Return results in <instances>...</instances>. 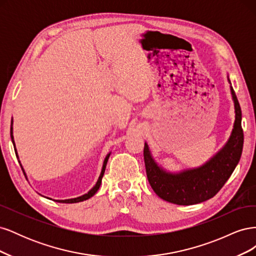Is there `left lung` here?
Returning <instances> with one entry per match:
<instances>
[{
    "mask_svg": "<svg viewBox=\"0 0 256 256\" xmlns=\"http://www.w3.org/2000/svg\"><path fill=\"white\" fill-rule=\"evenodd\" d=\"M228 80L230 84V78ZM235 106V122L228 142L214 156L198 168L170 172L154 161L148 144L144 146V162L147 180L156 194L166 202L177 205H193L205 202L220 191L234 172L242 157L244 131L242 109L230 85Z\"/></svg>",
    "mask_w": 256,
    "mask_h": 256,
    "instance_id": "8db88e82",
    "label": "left lung"
}]
</instances>
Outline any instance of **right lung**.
I'll return each mask as SVG.
<instances>
[{
	"instance_id": "1",
	"label": "right lung",
	"mask_w": 256,
	"mask_h": 256,
	"mask_svg": "<svg viewBox=\"0 0 256 256\" xmlns=\"http://www.w3.org/2000/svg\"><path fill=\"white\" fill-rule=\"evenodd\" d=\"M10 138H12V144H14V152H16V156H17V158L19 159V157H18V152H17V150H16V145H14V136H12V125H10ZM110 154H111V152H109L106 156V158H104V164H102V172H100V175H99V177H98V180H97V182H96V184L94 186V187H92L88 193H85V194H83V196H78V198H68V200H56V202H58V203H79V202H83V200H88L90 198H92V196L95 194V193L98 191V189H99V187H100V184H102V177H104V170H106V162H108V160H109V157H110ZM19 164H20V166H21V168H22V171H23V173H24V175H26V172H24V170H23V168H22V164H21V162H20V160H19Z\"/></svg>"
}]
</instances>
